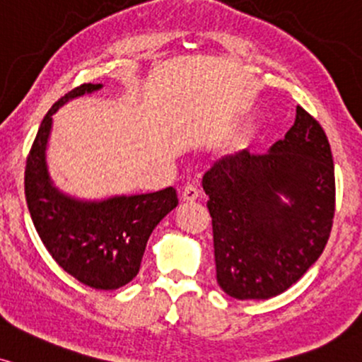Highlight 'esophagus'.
Masks as SVG:
<instances>
[{
  "label": "esophagus",
  "instance_id": "34e87169",
  "mask_svg": "<svg viewBox=\"0 0 362 362\" xmlns=\"http://www.w3.org/2000/svg\"><path fill=\"white\" fill-rule=\"evenodd\" d=\"M200 195V190L197 185L194 184H187L184 187V190H182V199L185 200V202H194V200H197Z\"/></svg>",
  "mask_w": 362,
  "mask_h": 362
}]
</instances>
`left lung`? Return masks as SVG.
I'll return each instance as SVG.
<instances>
[{"instance_id": "left-lung-1", "label": "left lung", "mask_w": 362, "mask_h": 362, "mask_svg": "<svg viewBox=\"0 0 362 362\" xmlns=\"http://www.w3.org/2000/svg\"><path fill=\"white\" fill-rule=\"evenodd\" d=\"M202 185L217 283L233 298L276 297L320 258L334 219V162L324 129L303 107L267 153L247 146L221 156Z\"/></svg>"}]
</instances>
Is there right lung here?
Segmentation results:
<instances>
[{
    "instance_id": "right-lung-1",
    "label": "right lung",
    "mask_w": 362,
    "mask_h": 362,
    "mask_svg": "<svg viewBox=\"0 0 362 362\" xmlns=\"http://www.w3.org/2000/svg\"><path fill=\"white\" fill-rule=\"evenodd\" d=\"M82 84L43 117L25 168V195L38 236L69 275L95 290H116L138 275L148 238L178 206L173 187L150 194L79 199L55 185L47 162L54 115L72 99L101 90Z\"/></svg>"
}]
</instances>
